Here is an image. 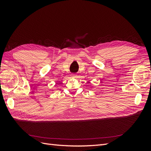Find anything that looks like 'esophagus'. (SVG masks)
I'll return each instance as SVG.
<instances>
[{
  "instance_id": "1",
  "label": "esophagus",
  "mask_w": 151,
  "mask_h": 151,
  "mask_svg": "<svg viewBox=\"0 0 151 151\" xmlns=\"http://www.w3.org/2000/svg\"><path fill=\"white\" fill-rule=\"evenodd\" d=\"M71 77H72V78H76V77H77V74H71Z\"/></svg>"
}]
</instances>
